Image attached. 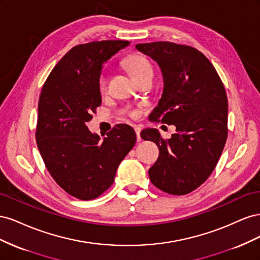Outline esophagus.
<instances>
[{"mask_svg": "<svg viewBox=\"0 0 260 260\" xmlns=\"http://www.w3.org/2000/svg\"><path fill=\"white\" fill-rule=\"evenodd\" d=\"M135 131H136V133H137V139H138V142H140L141 140V128L140 127H138V125H135Z\"/></svg>", "mask_w": 260, "mask_h": 260, "instance_id": "esophagus-1", "label": "esophagus"}]
</instances>
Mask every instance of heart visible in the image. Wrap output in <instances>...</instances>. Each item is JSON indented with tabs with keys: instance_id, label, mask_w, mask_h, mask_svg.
<instances>
[{
	"instance_id": "heart-1",
	"label": "heart",
	"mask_w": 260,
	"mask_h": 260,
	"mask_svg": "<svg viewBox=\"0 0 260 260\" xmlns=\"http://www.w3.org/2000/svg\"><path fill=\"white\" fill-rule=\"evenodd\" d=\"M123 66L127 68L133 79H140L146 75H153V67L151 62L142 54H131L123 59ZM99 88L101 92H105L107 89V78L105 75H101L99 78ZM135 115V114H133Z\"/></svg>"
}]
</instances>
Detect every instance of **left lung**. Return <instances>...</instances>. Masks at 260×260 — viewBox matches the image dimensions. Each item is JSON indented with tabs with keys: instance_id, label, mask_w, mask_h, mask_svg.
<instances>
[{
	"instance_id": "obj_1",
	"label": "left lung",
	"mask_w": 260,
	"mask_h": 260,
	"mask_svg": "<svg viewBox=\"0 0 260 260\" xmlns=\"http://www.w3.org/2000/svg\"><path fill=\"white\" fill-rule=\"evenodd\" d=\"M136 48L154 59L162 74V94L149 120L174 124L177 131L168 140L157 129L141 131V138L159 148L149 179L164 192L187 194L205 182L223 151L228 137L223 83L208 58L192 46L161 41Z\"/></svg>"
}]
</instances>
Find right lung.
<instances>
[{
    "label": "right lung",
    "mask_w": 260,
    "mask_h": 260,
    "mask_svg": "<svg viewBox=\"0 0 260 260\" xmlns=\"http://www.w3.org/2000/svg\"><path fill=\"white\" fill-rule=\"evenodd\" d=\"M129 41L79 44L62 57L46 79L38 105V148L56 183L75 198L96 199L114 183L116 171L137 141L132 127L115 125L101 139L86 122L101 106L103 64Z\"/></svg>",
    "instance_id": "add662e5"
}]
</instances>
